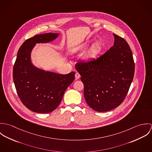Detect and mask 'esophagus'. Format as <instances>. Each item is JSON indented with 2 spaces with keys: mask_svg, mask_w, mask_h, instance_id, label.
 Here are the masks:
<instances>
[{
  "mask_svg": "<svg viewBox=\"0 0 152 152\" xmlns=\"http://www.w3.org/2000/svg\"><path fill=\"white\" fill-rule=\"evenodd\" d=\"M75 79L77 80V79H79L81 77V75L78 72H76L75 75Z\"/></svg>",
  "mask_w": 152,
  "mask_h": 152,
  "instance_id": "esophagus-1",
  "label": "esophagus"
}]
</instances>
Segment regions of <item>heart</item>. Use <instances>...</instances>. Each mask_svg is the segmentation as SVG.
<instances>
[{
    "mask_svg": "<svg viewBox=\"0 0 152 152\" xmlns=\"http://www.w3.org/2000/svg\"><path fill=\"white\" fill-rule=\"evenodd\" d=\"M91 42L92 41H87V42L83 44L80 47V48L83 49L87 48L91 44ZM104 49V45L101 43H96L93 44L86 56V61L87 62L91 63L99 57V56L102 53Z\"/></svg>",
    "mask_w": 152,
    "mask_h": 152,
    "instance_id": "obj_1",
    "label": "heart"
}]
</instances>
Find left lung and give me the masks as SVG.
<instances>
[{"label":"left lung","mask_w":152,"mask_h":152,"mask_svg":"<svg viewBox=\"0 0 152 152\" xmlns=\"http://www.w3.org/2000/svg\"><path fill=\"white\" fill-rule=\"evenodd\" d=\"M113 45L94 61L78 62L87 104L98 112H107L124 101L134 73L132 51L126 40L115 34Z\"/></svg>","instance_id":"obj_1"}]
</instances>
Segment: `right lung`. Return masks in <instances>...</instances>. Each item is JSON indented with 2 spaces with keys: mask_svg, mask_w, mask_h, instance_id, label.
<instances>
[{
  "mask_svg": "<svg viewBox=\"0 0 152 152\" xmlns=\"http://www.w3.org/2000/svg\"><path fill=\"white\" fill-rule=\"evenodd\" d=\"M58 33L36 35L20 46L13 71L17 94L23 104L29 110L40 113H50L60 105L66 89L73 82L75 72L59 74L45 72L32 64L31 51L36 43L56 39Z\"/></svg>",
  "mask_w": 152,
  "mask_h": 152,
  "instance_id": "obj_1",
  "label": "right lung"
}]
</instances>
